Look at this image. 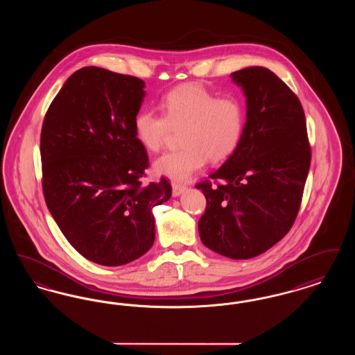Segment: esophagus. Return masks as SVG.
I'll return each mask as SVG.
<instances>
[{
  "label": "esophagus",
  "mask_w": 355,
  "mask_h": 355,
  "mask_svg": "<svg viewBox=\"0 0 355 355\" xmlns=\"http://www.w3.org/2000/svg\"><path fill=\"white\" fill-rule=\"evenodd\" d=\"M186 191V186L180 185V184H173L171 185V193H173V197H178V196H181L182 193H185Z\"/></svg>",
  "instance_id": "obj_1"
}]
</instances>
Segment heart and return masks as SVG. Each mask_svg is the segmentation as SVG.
I'll return each instance as SVG.
<instances>
[{
  "instance_id": "obj_1",
  "label": "heart",
  "mask_w": 355,
  "mask_h": 355,
  "mask_svg": "<svg viewBox=\"0 0 355 355\" xmlns=\"http://www.w3.org/2000/svg\"><path fill=\"white\" fill-rule=\"evenodd\" d=\"M161 114L142 110L135 117V135L149 152H158L170 130H181V149L165 153L154 171L174 181H186L207 158H229L243 135L245 106L236 96L218 97L202 85L185 84L169 90L161 100Z\"/></svg>"
}]
</instances>
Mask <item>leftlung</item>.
Listing matches in <instances>:
<instances>
[{"label":"left lung","instance_id":"obj_1","mask_svg":"<svg viewBox=\"0 0 355 355\" xmlns=\"http://www.w3.org/2000/svg\"><path fill=\"white\" fill-rule=\"evenodd\" d=\"M246 98L234 153L197 185L206 197L198 222L203 245L232 259L265 253L286 236L300 210L310 168L304 109L277 74L250 67L230 74Z\"/></svg>","mask_w":355,"mask_h":355}]
</instances>
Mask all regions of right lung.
<instances>
[{"mask_svg":"<svg viewBox=\"0 0 355 355\" xmlns=\"http://www.w3.org/2000/svg\"><path fill=\"white\" fill-rule=\"evenodd\" d=\"M145 96L137 77L85 67L69 77L44 119L48 209L69 243L102 266H121L149 252L153 207L171 196L165 178L139 181L149 159L133 122Z\"/></svg>","mask_w":355,"mask_h":355,"instance_id":"1","label":"right lung"}]
</instances>
